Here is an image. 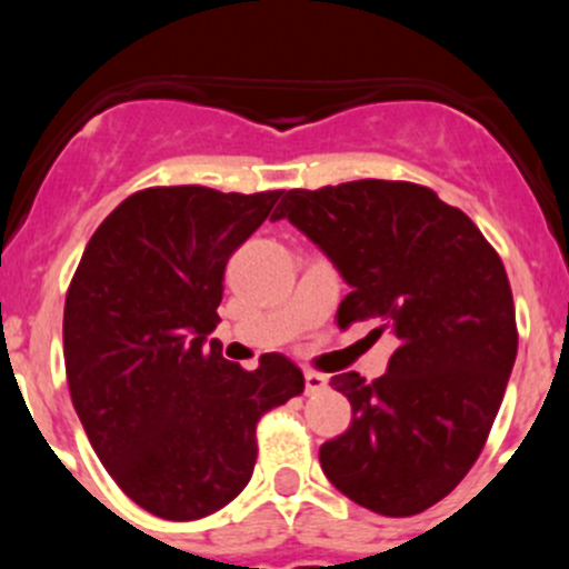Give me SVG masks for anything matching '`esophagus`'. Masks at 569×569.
I'll list each match as a JSON object with an SVG mask.
<instances>
[{"mask_svg":"<svg viewBox=\"0 0 569 569\" xmlns=\"http://www.w3.org/2000/svg\"><path fill=\"white\" fill-rule=\"evenodd\" d=\"M327 388V377L319 375V371H306V393L313 396Z\"/></svg>","mask_w":569,"mask_h":569,"instance_id":"esophagus-1","label":"esophagus"}]
</instances>
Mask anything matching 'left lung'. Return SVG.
<instances>
[{
  "label": "left lung",
  "instance_id": "obj_1",
  "mask_svg": "<svg viewBox=\"0 0 569 569\" xmlns=\"http://www.w3.org/2000/svg\"><path fill=\"white\" fill-rule=\"evenodd\" d=\"M278 209L272 220L306 233L352 289L338 327L371 319L399 341L380 380H330L352 423L321 446V470L371 512H423L465 479L507 391L518 355L507 269L468 214L410 181L289 189Z\"/></svg>",
  "mask_w": 569,
  "mask_h": 569
}]
</instances>
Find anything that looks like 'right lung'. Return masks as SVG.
Instances as JSON below:
<instances>
[{
    "label": "right lung",
    "mask_w": 569,
    "mask_h": 569,
    "mask_svg": "<svg viewBox=\"0 0 569 569\" xmlns=\"http://www.w3.org/2000/svg\"><path fill=\"white\" fill-rule=\"evenodd\" d=\"M274 192L153 187L90 237L66 297L62 349L73 410L120 490L164 520L231 503L252 476L256 423L306 388L278 352L256 371L222 358L228 258Z\"/></svg>",
    "instance_id": "add662e5"
}]
</instances>
